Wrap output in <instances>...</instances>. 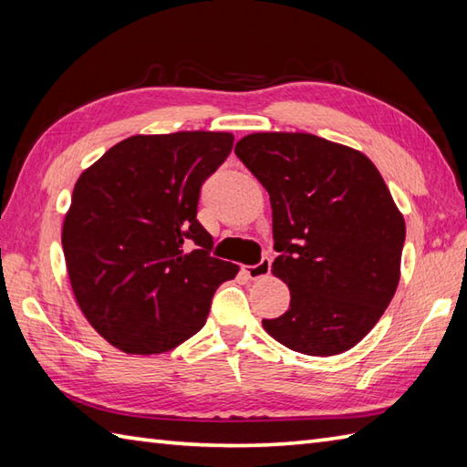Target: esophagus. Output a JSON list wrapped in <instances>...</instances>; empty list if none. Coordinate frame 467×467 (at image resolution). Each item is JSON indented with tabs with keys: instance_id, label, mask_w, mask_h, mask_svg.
<instances>
[{
	"instance_id": "esophagus-1",
	"label": "esophagus",
	"mask_w": 467,
	"mask_h": 467,
	"mask_svg": "<svg viewBox=\"0 0 467 467\" xmlns=\"http://www.w3.org/2000/svg\"><path fill=\"white\" fill-rule=\"evenodd\" d=\"M244 273H246V276H249L251 281L265 279V276L271 273V259H269V256H263V261L259 265L244 266Z\"/></svg>"
}]
</instances>
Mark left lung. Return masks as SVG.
Segmentation results:
<instances>
[{"label":"left lung","instance_id":"8db88e82","mask_svg":"<svg viewBox=\"0 0 467 467\" xmlns=\"http://www.w3.org/2000/svg\"><path fill=\"white\" fill-rule=\"evenodd\" d=\"M234 154L271 198L273 275L289 311L263 319L293 351H349L391 303L401 275L405 221L375 164L355 148L306 132H254Z\"/></svg>","mask_w":467,"mask_h":467}]
</instances>
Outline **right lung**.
I'll return each instance as SVG.
<instances>
[{
	"label": "right lung",
	"mask_w": 467,
	"mask_h": 467,
	"mask_svg": "<svg viewBox=\"0 0 467 467\" xmlns=\"http://www.w3.org/2000/svg\"><path fill=\"white\" fill-rule=\"evenodd\" d=\"M231 132L136 134L78 178L62 246L84 317L128 355H156L206 323L239 265L211 256L201 186L233 150ZM192 248V252H188Z\"/></svg>",
	"instance_id": "obj_1"
}]
</instances>
